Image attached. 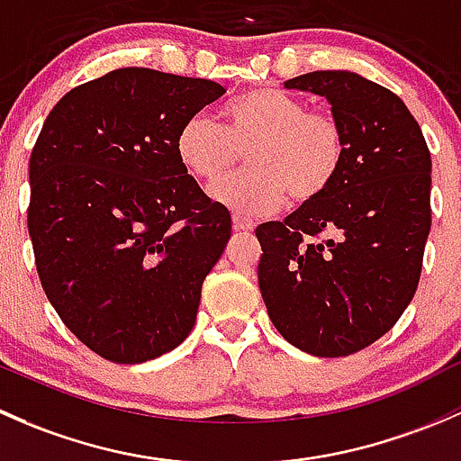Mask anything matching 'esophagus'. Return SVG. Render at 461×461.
Masks as SVG:
<instances>
[{"label": "esophagus", "mask_w": 461, "mask_h": 461, "mask_svg": "<svg viewBox=\"0 0 461 461\" xmlns=\"http://www.w3.org/2000/svg\"><path fill=\"white\" fill-rule=\"evenodd\" d=\"M232 229H235V230H253L255 221L249 220V217H244V215H232Z\"/></svg>", "instance_id": "esophagus-1"}]
</instances>
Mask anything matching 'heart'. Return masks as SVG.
<instances>
[{
  "label": "heart",
  "mask_w": 461,
  "mask_h": 461,
  "mask_svg": "<svg viewBox=\"0 0 461 461\" xmlns=\"http://www.w3.org/2000/svg\"><path fill=\"white\" fill-rule=\"evenodd\" d=\"M224 124L195 113L175 135V155L203 188L220 186L249 155L250 173L212 193L217 203L244 217L279 211L288 195L312 202L324 195L346 158L339 120L306 111L302 99L273 86L250 88L221 111Z\"/></svg>",
  "instance_id": "1"
}]
</instances>
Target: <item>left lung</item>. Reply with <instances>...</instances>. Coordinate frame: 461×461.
I'll return each instance as SVG.
<instances>
[{"label": "left lung", "instance_id": "left-lung-1", "mask_svg": "<svg viewBox=\"0 0 461 461\" xmlns=\"http://www.w3.org/2000/svg\"><path fill=\"white\" fill-rule=\"evenodd\" d=\"M330 104L346 158L329 191L258 226L259 291L275 329L317 357H346L395 326L430 230V153L406 104L348 70L284 82Z\"/></svg>", "mask_w": 461, "mask_h": 461}]
</instances>
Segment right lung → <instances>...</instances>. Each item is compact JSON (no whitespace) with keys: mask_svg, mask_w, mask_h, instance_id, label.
Here are the masks:
<instances>
[{"mask_svg":"<svg viewBox=\"0 0 461 461\" xmlns=\"http://www.w3.org/2000/svg\"><path fill=\"white\" fill-rule=\"evenodd\" d=\"M224 93L120 68L66 93L41 126L28 161L37 273L70 333L108 362H149L195 326L230 212L184 170L175 135Z\"/></svg>","mask_w":461,"mask_h":461,"instance_id":"obj_1","label":"right lung"}]
</instances>
